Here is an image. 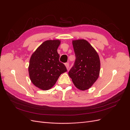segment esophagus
<instances>
[{"label": "esophagus", "mask_w": 130, "mask_h": 130, "mask_svg": "<svg viewBox=\"0 0 130 130\" xmlns=\"http://www.w3.org/2000/svg\"><path fill=\"white\" fill-rule=\"evenodd\" d=\"M65 66H66V67L67 69H68V68H69V63H68V62H67V63H65Z\"/></svg>", "instance_id": "1"}]
</instances>
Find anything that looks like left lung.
Returning a JSON list of instances; mask_svg holds the SVG:
<instances>
[{
    "label": "left lung",
    "mask_w": 130,
    "mask_h": 130,
    "mask_svg": "<svg viewBox=\"0 0 130 130\" xmlns=\"http://www.w3.org/2000/svg\"><path fill=\"white\" fill-rule=\"evenodd\" d=\"M73 45L76 58L68 74L76 87L85 90L91 87L99 77V57L86 40L73 41Z\"/></svg>",
    "instance_id": "obj_1"
}]
</instances>
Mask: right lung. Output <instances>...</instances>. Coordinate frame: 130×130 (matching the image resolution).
Here are the masks:
<instances>
[{
	"mask_svg": "<svg viewBox=\"0 0 130 130\" xmlns=\"http://www.w3.org/2000/svg\"><path fill=\"white\" fill-rule=\"evenodd\" d=\"M59 40L43 42L31 56L29 73L32 84L43 90L50 89L55 84L60 75L67 72L63 63L60 62L57 50Z\"/></svg>",
	"mask_w": 130,
	"mask_h": 130,
	"instance_id": "add662e5",
	"label": "right lung"
}]
</instances>
